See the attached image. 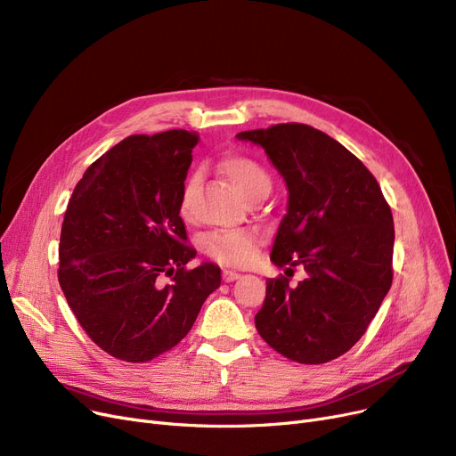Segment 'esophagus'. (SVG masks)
Instances as JSON below:
<instances>
[{
  "instance_id": "esophagus-1",
  "label": "esophagus",
  "mask_w": 456,
  "mask_h": 456,
  "mask_svg": "<svg viewBox=\"0 0 456 456\" xmlns=\"http://www.w3.org/2000/svg\"><path fill=\"white\" fill-rule=\"evenodd\" d=\"M238 277H240V273L234 272V270H224V272H222V279H224L225 282H232V281H236Z\"/></svg>"
}]
</instances>
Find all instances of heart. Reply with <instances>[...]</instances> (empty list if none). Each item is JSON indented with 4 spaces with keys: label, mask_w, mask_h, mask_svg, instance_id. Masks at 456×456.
<instances>
[{
    "label": "heart",
    "mask_w": 456,
    "mask_h": 456,
    "mask_svg": "<svg viewBox=\"0 0 456 456\" xmlns=\"http://www.w3.org/2000/svg\"><path fill=\"white\" fill-rule=\"evenodd\" d=\"M222 172L231 184L248 200L265 198L272 190V177L268 170L258 160L248 155H227L222 160ZM190 191L191 181L183 186L179 212L183 218L190 214ZM260 240L253 231L234 229V231H214L203 236V253L218 262L222 266H248L255 260Z\"/></svg>",
    "instance_id": "obj_1"
}]
</instances>
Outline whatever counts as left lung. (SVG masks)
<instances>
[{"instance_id": "left-lung-1", "label": "left lung", "mask_w": 456, "mask_h": 456, "mask_svg": "<svg viewBox=\"0 0 456 456\" xmlns=\"http://www.w3.org/2000/svg\"><path fill=\"white\" fill-rule=\"evenodd\" d=\"M265 148L289 186L272 260L297 284L266 281L255 316L270 347L299 364H325L362 338L388 294L394 218L368 167L340 142L305 124H277L236 134Z\"/></svg>"}]
</instances>
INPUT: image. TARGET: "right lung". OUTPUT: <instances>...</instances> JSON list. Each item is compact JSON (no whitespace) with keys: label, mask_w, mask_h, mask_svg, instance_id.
I'll list each match as a JSON object with an SVG mask.
<instances>
[{"label":"right lung","mask_w":456,"mask_h":456,"mask_svg":"<svg viewBox=\"0 0 456 456\" xmlns=\"http://www.w3.org/2000/svg\"><path fill=\"white\" fill-rule=\"evenodd\" d=\"M198 142L184 129L127 136L86 167L68 201L59 284L88 338L118 361L175 347L222 282L212 262L186 268L196 249L179 200Z\"/></svg>","instance_id":"add662e5"}]
</instances>
